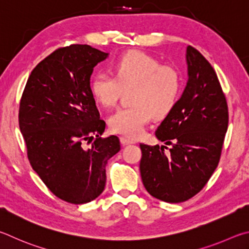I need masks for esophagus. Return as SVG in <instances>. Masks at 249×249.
I'll return each mask as SVG.
<instances>
[{
    "mask_svg": "<svg viewBox=\"0 0 249 249\" xmlns=\"http://www.w3.org/2000/svg\"><path fill=\"white\" fill-rule=\"evenodd\" d=\"M120 142L122 145H128V144H132V143H134L132 140H130V139H127L124 137H120Z\"/></svg>",
    "mask_w": 249,
    "mask_h": 249,
    "instance_id": "1",
    "label": "esophagus"
}]
</instances>
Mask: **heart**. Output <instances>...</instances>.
Here are the masks:
<instances>
[{"mask_svg": "<svg viewBox=\"0 0 249 249\" xmlns=\"http://www.w3.org/2000/svg\"><path fill=\"white\" fill-rule=\"evenodd\" d=\"M115 76L97 72L90 81V91L96 102L112 107L124 90L131 89L132 105L120 108L109 118L112 132L137 138L153 115L164 117L171 112L181 93V75L172 65L143 51H130L112 62Z\"/></svg>", "mask_w": 249, "mask_h": 249, "instance_id": "heart-1", "label": "heart"}]
</instances>
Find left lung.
I'll list each match as a JSON object with an SVG mask.
<instances>
[{"label":"left lung","instance_id":"8db88e82","mask_svg":"<svg viewBox=\"0 0 249 249\" xmlns=\"http://www.w3.org/2000/svg\"><path fill=\"white\" fill-rule=\"evenodd\" d=\"M187 63L184 93L155 131L172 147L140 144L143 185L154 198L171 203L184 202L206 186L220 162L229 125L228 103L214 69L191 46Z\"/></svg>","mask_w":249,"mask_h":249}]
</instances>
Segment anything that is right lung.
Here are the masks:
<instances>
[{"label": "right lung", "mask_w": 249, "mask_h": 249, "mask_svg": "<svg viewBox=\"0 0 249 249\" xmlns=\"http://www.w3.org/2000/svg\"><path fill=\"white\" fill-rule=\"evenodd\" d=\"M107 56L89 45L59 48L33 70L19 102L29 163L69 203L89 202L103 193L108 160L120 151L118 137H100L106 122L89 85L94 67Z\"/></svg>", "instance_id": "obj_1"}]
</instances>
